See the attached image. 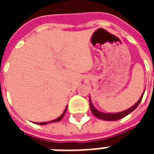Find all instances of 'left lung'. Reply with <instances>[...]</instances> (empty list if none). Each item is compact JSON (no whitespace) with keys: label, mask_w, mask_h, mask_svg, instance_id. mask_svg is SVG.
<instances>
[{"label":"left lung","mask_w":154,"mask_h":154,"mask_svg":"<svg viewBox=\"0 0 154 154\" xmlns=\"http://www.w3.org/2000/svg\"><path fill=\"white\" fill-rule=\"evenodd\" d=\"M145 91V89H144ZM144 93V91H143ZM143 93L141 96V97L139 98V100L136 102V104H134L132 107H130L129 109L126 110H124L122 112H119V113H115V114H108V113H102V112H100L93 106V105L91 104V98H90V107H91V112L93 114L94 116L97 117L98 119H103V120H107V121H115V120H118L119 119H122L124 117H125L126 116H128L129 114H130L132 112L133 110H134L137 108V106H139L140 101L142 100L143 96Z\"/></svg>","instance_id":"1"}]
</instances>
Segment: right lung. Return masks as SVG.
<instances>
[{
    "label": "right lung",
    "instance_id": "obj_1",
    "mask_svg": "<svg viewBox=\"0 0 154 154\" xmlns=\"http://www.w3.org/2000/svg\"><path fill=\"white\" fill-rule=\"evenodd\" d=\"M67 107H66V109H65V110H64V112L62 115H61L58 118H57V119H54V120H51V121H48V122H42V123H36L37 125H47V124H49V123H54V122H58V121H60L61 119H63V117L64 116V115H65V113H66V111H67Z\"/></svg>",
    "mask_w": 154,
    "mask_h": 154
}]
</instances>
